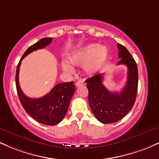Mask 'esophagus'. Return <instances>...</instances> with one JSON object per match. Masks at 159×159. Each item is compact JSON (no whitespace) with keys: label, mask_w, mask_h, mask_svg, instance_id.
I'll use <instances>...</instances> for the list:
<instances>
[{"label":"esophagus","mask_w":159,"mask_h":159,"mask_svg":"<svg viewBox=\"0 0 159 159\" xmlns=\"http://www.w3.org/2000/svg\"><path fill=\"white\" fill-rule=\"evenodd\" d=\"M83 85H84V82L83 81H78L76 82V84H75V86L77 87H81V86H83Z\"/></svg>","instance_id":"34e87169"}]
</instances>
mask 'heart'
Listing matches in <instances>:
<instances>
[{
	"instance_id": "heart-1",
	"label": "heart",
	"mask_w": 159,
	"mask_h": 159,
	"mask_svg": "<svg viewBox=\"0 0 159 159\" xmlns=\"http://www.w3.org/2000/svg\"><path fill=\"white\" fill-rule=\"evenodd\" d=\"M107 49L104 45L96 43L88 44L75 49L67 56L68 61H63L61 66L67 73H72V66H84V71L87 75H93L105 64L107 58Z\"/></svg>"
}]
</instances>
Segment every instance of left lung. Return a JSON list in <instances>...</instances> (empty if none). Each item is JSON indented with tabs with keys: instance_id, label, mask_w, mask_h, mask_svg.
Instances as JSON below:
<instances>
[{
	"instance_id": "1",
	"label": "left lung",
	"mask_w": 159,
	"mask_h": 159,
	"mask_svg": "<svg viewBox=\"0 0 159 159\" xmlns=\"http://www.w3.org/2000/svg\"><path fill=\"white\" fill-rule=\"evenodd\" d=\"M119 49L117 64L128 68L127 81L120 93H112L103 85V75L98 74L86 80L88 89V100L91 111L98 121L105 124L119 121L134 105L138 92V72L136 62L125 47L117 44Z\"/></svg>"
}]
</instances>
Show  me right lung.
<instances>
[{
	"label": "right lung",
	"instance_id": "add662e5",
	"mask_svg": "<svg viewBox=\"0 0 159 159\" xmlns=\"http://www.w3.org/2000/svg\"><path fill=\"white\" fill-rule=\"evenodd\" d=\"M53 38L45 37L29 47L24 53L17 66L16 85L20 102L25 111L39 123L47 125H54L61 123L66 114L71 98L75 87L73 81L65 82L55 85L48 94L39 98H30L24 94L20 88L19 72L21 62L27 54L34 51L45 48L52 43Z\"/></svg>",
	"mask_w": 159,
	"mask_h": 159
}]
</instances>
